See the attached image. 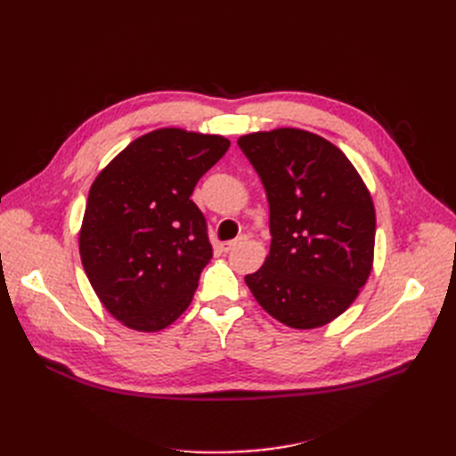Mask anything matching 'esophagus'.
I'll list each match as a JSON object with an SVG mask.
<instances>
[{
	"instance_id": "1",
	"label": "esophagus",
	"mask_w": 456,
	"mask_h": 456,
	"mask_svg": "<svg viewBox=\"0 0 456 456\" xmlns=\"http://www.w3.org/2000/svg\"><path fill=\"white\" fill-rule=\"evenodd\" d=\"M245 240H247V238H245V236H241V238L233 240V241H226V243L220 245V249H223L224 253H228V251H232V249H236V247H238V245H241Z\"/></svg>"
}]
</instances>
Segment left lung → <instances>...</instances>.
<instances>
[{
    "label": "left lung",
    "mask_w": 456,
    "mask_h": 456,
    "mask_svg": "<svg viewBox=\"0 0 456 456\" xmlns=\"http://www.w3.org/2000/svg\"><path fill=\"white\" fill-rule=\"evenodd\" d=\"M270 207V253L245 275L258 305L293 329L327 325L350 308L375 256V205L342 150L281 127L238 139Z\"/></svg>",
    "instance_id": "8db88e82"
}]
</instances>
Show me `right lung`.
Returning <instances> with one entry per match:
<instances>
[{
    "label": "right lung",
    "instance_id": "right-lung-1",
    "mask_svg": "<svg viewBox=\"0 0 456 456\" xmlns=\"http://www.w3.org/2000/svg\"><path fill=\"white\" fill-rule=\"evenodd\" d=\"M228 148L220 134L163 127L96 175L79 256L102 306L126 327L156 333L190 306L213 256L205 216L190 196Z\"/></svg>",
    "mask_w": 456,
    "mask_h": 456
}]
</instances>
